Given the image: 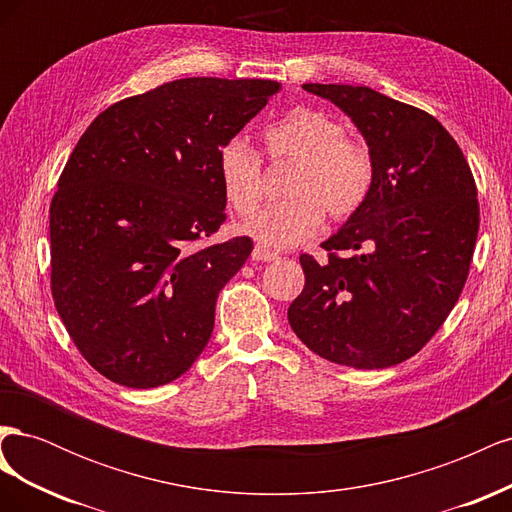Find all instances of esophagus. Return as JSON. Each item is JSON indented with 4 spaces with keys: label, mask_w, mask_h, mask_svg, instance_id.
Segmentation results:
<instances>
[{
    "label": "esophagus",
    "mask_w": 512,
    "mask_h": 512,
    "mask_svg": "<svg viewBox=\"0 0 512 512\" xmlns=\"http://www.w3.org/2000/svg\"><path fill=\"white\" fill-rule=\"evenodd\" d=\"M277 258H280V254L271 252V250H267V247H262V245H256L254 252H252V260H256V262H271V260H277Z\"/></svg>",
    "instance_id": "1"
}]
</instances>
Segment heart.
<instances>
[{
    "label": "heart",
    "mask_w": 512,
    "mask_h": 512,
    "mask_svg": "<svg viewBox=\"0 0 512 512\" xmlns=\"http://www.w3.org/2000/svg\"><path fill=\"white\" fill-rule=\"evenodd\" d=\"M269 158L294 164L284 203L260 209L243 226L247 237L275 250L299 245L320 228L324 211L344 220L359 209L374 185L369 151L346 138L337 119L314 108H297L265 132ZM218 173L228 205L250 215L262 198V160L241 136L218 153Z\"/></svg>",
    "instance_id": "b5f03b06"
}]
</instances>
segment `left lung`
Segmentation results:
<instances>
[{"label": "left lung", "mask_w": 512, "mask_h": 512, "mask_svg": "<svg viewBox=\"0 0 512 512\" xmlns=\"http://www.w3.org/2000/svg\"><path fill=\"white\" fill-rule=\"evenodd\" d=\"M365 138L374 185L322 243L324 265L303 254V292L288 307L301 342L322 359L384 369L410 359L451 314L478 235L472 170L429 113L371 87L305 83ZM361 255L337 257L335 251Z\"/></svg>", "instance_id": "1"}]
</instances>
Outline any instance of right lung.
<instances>
[{
    "instance_id": "right-lung-1",
    "label": "right lung",
    "mask_w": 512,
    "mask_h": 512,
    "mask_svg": "<svg viewBox=\"0 0 512 512\" xmlns=\"http://www.w3.org/2000/svg\"><path fill=\"white\" fill-rule=\"evenodd\" d=\"M282 89L179 79L100 113L51 203V290L87 363L130 389L177 380L205 350L215 301L252 254L226 220L220 147Z\"/></svg>"
}]
</instances>
